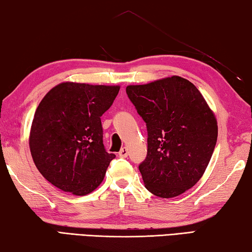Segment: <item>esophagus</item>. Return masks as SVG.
Listing matches in <instances>:
<instances>
[{
  "label": "esophagus",
  "instance_id": "obj_1",
  "mask_svg": "<svg viewBox=\"0 0 252 252\" xmlns=\"http://www.w3.org/2000/svg\"><path fill=\"white\" fill-rule=\"evenodd\" d=\"M127 155H129V151H127L126 148H122L120 152H119V157L120 158H126Z\"/></svg>",
  "mask_w": 252,
  "mask_h": 252
}]
</instances>
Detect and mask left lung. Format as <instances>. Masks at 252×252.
Wrapping results in <instances>:
<instances>
[{
  "instance_id": "obj_1",
  "label": "left lung",
  "mask_w": 252,
  "mask_h": 252,
  "mask_svg": "<svg viewBox=\"0 0 252 252\" xmlns=\"http://www.w3.org/2000/svg\"><path fill=\"white\" fill-rule=\"evenodd\" d=\"M126 94L147 123L148 155L139 165L144 186L157 197H178L208 167L218 138L215 113L194 84L178 75L127 85Z\"/></svg>"
}]
</instances>
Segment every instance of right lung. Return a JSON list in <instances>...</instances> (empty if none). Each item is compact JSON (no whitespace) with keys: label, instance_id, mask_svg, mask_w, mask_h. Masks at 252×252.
<instances>
[{"label":"right lung","instance_id":"obj_1","mask_svg":"<svg viewBox=\"0 0 252 252\" xmlns=\"http://www.w3.org/2000/svg\"><path fill=\"white\" fill-rule=\"evenodd\" d=\"M119 90V85L62 82L42 99L29 146L37 170L54 187L85 195L103 181L116 156L104 149L101 117Z\"/></svg>","mask_w":252,"mask_h":252}]
</instances>
